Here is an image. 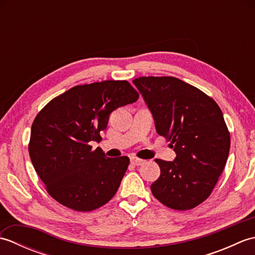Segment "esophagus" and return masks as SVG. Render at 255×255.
<instances>
[{
	"label": "esophagus",
	"instance_id": "34e87169",
	"mask_svg": "<svg viewBox=\"0 0 255 255\" xmlns=\"http://www.w3.org/2000/svg\"><path fill=\"white\" fill-rule=\"evenodd\" d=\"M130 162H131V163H132L133 165H137V166H139V165H142V164L144 163V160H142V159H139V158H136V156H133V158H131V159H130Z\"/></svg>",
	"mask_w": 255,
	"mask_h": 255
}]
</instances>
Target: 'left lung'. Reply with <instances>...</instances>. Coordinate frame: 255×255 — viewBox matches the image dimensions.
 I'll use <instances>...</instances> for the list:
<instances>
[{"mask_svg": "<svg viewBox=\"0 0 255 255\" xmlns=\"http://www.w3.org/2000/svg\"><path fill=\"white\" fill-rule=\"evenodd\" d=\"M133 84L152 113L155 129L170 141L174 161L160 159L153 196L166 207L189 210L207 199L223 173L230 132L210 96L174 77H140Z\"/></svg>", "mask_w": 255, "mask_h": 255, "instance_id": "left-lung-1", "label": "left lung"}]
</instances>
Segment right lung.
Returning a JSON list of instances; mask_svg holds the SVG:
<instances>
[{"label": "right lung", "mask_w": 255, "mask_h": 255, "mask_svg": "<svg viewBox=\"0 0 255 255\" xmlns=\"http://www.w3.org/2000/svg\"><path fill=\"white\" fill-rule=\"evenodd\" d=\"M139 99L126 80L77 85L52 99L31 125L29 156L50 196L75 211L102 207L116 194L128 156L106 158L101 141L110 114Z\"/></svg>", "instance_id": "right-lung-1"}]
</instances>
